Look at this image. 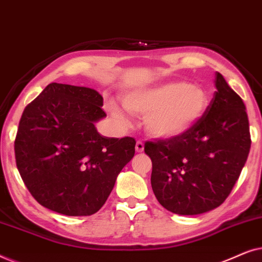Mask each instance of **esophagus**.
<instances>
[{
  "instance_id": "34e87169",
  "label": "esophagus",
  "mask_w": 262,
  "mask_h": 262,
  "mask_svg": "<svg viewBox=\"0 0 262 262\" xmlns=\"http://www.w3.org/2000/svg\"><path fill=\"white\" fill-rule=\"evenodd\" d=\"M136 151H137V152L144 151V143H143L142 141L136 142Z\"/></svg>"
}]
</instances>
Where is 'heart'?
<instances>
[{
	"label": "heart",
	"instance_id": "heart-1",
	"mask_svg": "<svg viewBox=\"0 0 262 262\" xmlns=\"http://www.w3.org/2000/svg\"><path fill=\"white\" fill-rule=\"evenodd\" d=\"M123 103L130 112L145 116V128L150 135L173 138L198 123L209 106V98L199 85L173 81L127 93ZM108 111L114 119L126 123L116 103L110 102Z\"/></svg>",
	"mask_w": 262,
	"mask_h": 262
}]
</instances>
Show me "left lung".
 I'll use <instances>...</instances> for the list:
<instances>
[{
	"label": "left lung",
	"instance_id": "obj_1",
	"mask_svg": "<svg viewBox=\"0 0 262 262\" xmlns=\"http://www.w3.org/2000/svg\"><path fill=\"white\" fill-rule=\"evenodd\" d=\"M214 85L217 91L194 126L144 145L152 162V191L173 213L193 216L223 204L248 157L252 141L245 103L220 73Z\"/></svg>",
	"mask_w": 262,
	"mask_h": 262
}]
</instances>
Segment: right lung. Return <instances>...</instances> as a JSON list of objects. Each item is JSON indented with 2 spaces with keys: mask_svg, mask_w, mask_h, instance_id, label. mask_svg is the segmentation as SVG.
I'll return each mask as SVG.
<instances>
[{
  "mask_svg": "<svg viewBox=\"0 0 262 262\" xmlns=\"http://www.w3.org/2000/svg\"><path fill=\"white\" fill-rule=\"evenodd\" d=\"M102 105L94 89L50 83L25 108L14 142L16 167L46 209L66 216L98 212L134 157L135 138L96 130L106 117Z\"/></svg>",
  "mask_w": 262,
  "mask_h": 262,
  "instance_id": "add662e5",
  "label": "right lung"
}]
</instances>
